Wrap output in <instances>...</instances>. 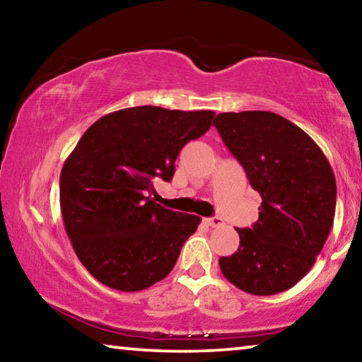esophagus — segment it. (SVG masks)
<instances>
[{
	"label": "esophagus",
	"instance_id": "34e87169",
	"mask_svg": "<svg viewBox=\"0 0 362 362\" xmlns=\"http://www.w3.org/2000/svg\"><path fill=\"white\" fill-rule=\"evenodd\" d=\"M206 222H207V225L212 226V228H217V226H222V225H223V220L220 218V217H217V216L207 218Z\"/></svg>",
	"mask_w": 362,
	"mask_h": 362
}]
</instances>
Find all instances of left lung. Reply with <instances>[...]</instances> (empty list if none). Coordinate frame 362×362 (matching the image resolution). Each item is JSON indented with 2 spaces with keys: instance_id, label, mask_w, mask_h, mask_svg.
Segmentation results:
<instances>
[{
  "instance_id": "left-lung-1",
  "label": "left lung",
  "mask_w": 362,
  "mask_h": 362,
  "mask_svg": "<svg viewBox=\"0 0 362 362\" xmlns=\"http://www.w3.org/2000/svg\"><path fill=\"white\" fill-rule=\"evenodd\" d=\"M212 126L262 196L259 220L236 228L240 247L220 257V269L252 296L291 289L315 265L332 228V168L308 134L276 113H220Z\"/></svg>"
}]
</instances>
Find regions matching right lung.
<instances>
[{
	"mask_svg": "<svg viewBox=\"0 0 362 362\" xmlns=\"http://www.w3.org/2000/svg\"><path fill=\"white\" fill-rule=\"evenodd\" d=\"M211 110H118L79 139L60 173L65 231L84 268L112 289L144 291L168 276L201 218L153 201V180L169 182L183 145L203 136Z\"/></svg>",
	"mask_w": 362,
	"mask_h": 362,
	"instance_id": "add662e5",
	"label": "right lung"
}]
</instances>
